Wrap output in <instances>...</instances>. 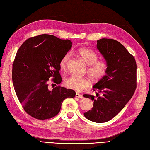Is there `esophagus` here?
Segmentation results:
<instances>
[{"label": "esophagus", "instance_id": "esophagus-1", "mask_svg": "<svg viewBox=\"0 0 150 150\" xmlns=\"http://www.w3.org/2000/svg\"><path fill=\"white\" fill-rule=\"evenodd\" d=\"M76 97H78V98H83V95L79 94V93H76Z\"/></svg>", "mask_w": 150, "mask_h": 150}]
</instances>
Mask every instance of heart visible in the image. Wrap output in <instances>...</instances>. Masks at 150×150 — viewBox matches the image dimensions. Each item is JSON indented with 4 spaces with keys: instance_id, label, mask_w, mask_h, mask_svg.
Returning <instances> with one entry per match:
<instances>
[{
    "instance_id": "heart-1",
    "label": "heart",
    "mask_w": 150,
    "mask_h": 150,
    "mask_svg": "<svg viewBox=\"0 0 150 150\" xmlns=\"http://www.w3.org/2000/svg\"><path fill=\"white\" fill-rule=\"evenodd\" d=\"M78 56L88 65L87 72L90 78L93 81H98L106 75L108 65L106 61L104 60H98L97 54L86 47H81L78 50ZM70 54L67 53L61 58L59 66L61 70L66 71ZM65 85L70 89L80 92L88 88L90 85V79L89 78L81 77L76 74H72L65 79Z\"/></svg>"
}]
</instances>
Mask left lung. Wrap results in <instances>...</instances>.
Here are the masks:
<instances>
[{
  "mask_svg": "<svg viewBox=\"0 0 150 150\" xmlns=\"http://www.w3.org/2000/svg\"><path fill=\"white\" fill-rule=\"evenodd\" d=\"M99 50L108 65L107 74L93 88L100 96L84 94L93 101L92 110L84 113L96 123L109 121L122 110L132 98L137 87V65L134 57L121 43L112 39L97 41Z\"/></svg>",
  "mask_w": 150,
  "mask_h": 150,
  "instance_id": "8db88e82",
  "label": "left lung"
}]
</instances>
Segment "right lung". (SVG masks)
<instances>
[{"label":"right lung","mask_w":150,"mask_h":150,"mask_svg":"<svg viewBox=\"0 0 150 150\" xmlns=\"http://www.w3.org/2000/svg\"><path fill=\"white\" fill-rule=\"evenodd\" d=\"M71 47L70 40L41 34L28 39L18 49L13 64V83L20 104L32 117L53 118L65 98L75 97L74 90L60 85L48 89L50 78L57 85L62 80L59 63Z\"/></svg>","instance_id":"obj_1"}]
</instances>
